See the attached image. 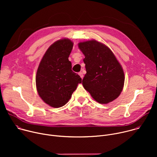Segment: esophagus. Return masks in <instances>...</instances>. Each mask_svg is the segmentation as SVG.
<instances>
[{
  "label": "esophagus",
  "instance_id": "obj_1",
  "mask_svg": "<svg viewBox=\"0 0 157 157\" xmlns=\"http://www.w3.org/2000/svg\"><path fill=\"white\" fill-rule=\"evenodd\" d=\"M78 74H79V75L80 76V77H81V78L82 79V78H83V77H84V75H83L82 73V72H79Z\"/></svg>",
  "mask_w": 157,
  "mask_h": 157
}]
</instances>
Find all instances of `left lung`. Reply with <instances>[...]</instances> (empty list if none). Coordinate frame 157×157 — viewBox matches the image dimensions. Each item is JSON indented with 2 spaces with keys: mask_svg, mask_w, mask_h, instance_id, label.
<instances>
[{
  "mask_svg": "<svg viewBox=\"0 0 157 157\" xmlns=\"http://www.w3.org/2000/svg\"><path fill=\"white\" fill-rule=\"evenodd\" d=\"M78 47L85 56L86 74L82 81L84 89L100 104L115 100L122 91L125 77L113 52L94 40L80 42Z\"/></svg>",
  "mask_w": 157,
  "mask_h": 157,
  "instance_id": "8db88e82",
  "label": "left lung"
}]
</instances>
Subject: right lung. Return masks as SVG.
Returning <instances> with one entry per match:
<instances>
[{"mask_svg":"<svg viewBox=\"0 0 157 157\" xmlns=\"http://www.w3.org/2000/svg\"><path fill=\"white\" fill-rule=\"evenodd\" d=\"M73 47L69 39L55 41L43 56L36 72V86L41 99L53 107L64 105L70 99L80 76L74 73L68 58Z\"/></svg>","mask_w":157,"mask_h":157,"instance_id":"add662e5","label":"right lung"}]
</instances>
